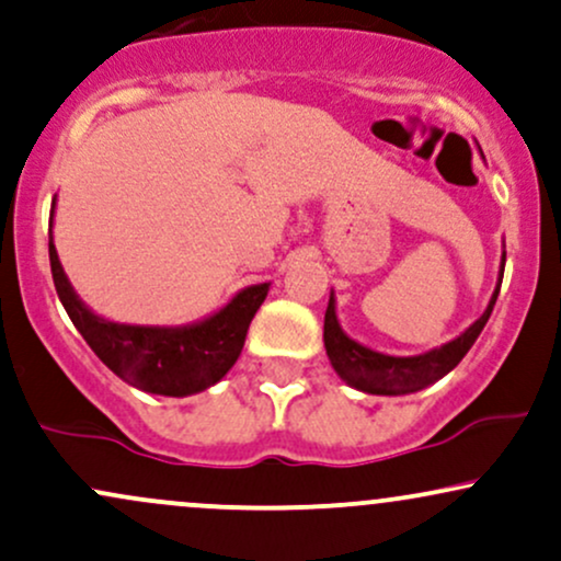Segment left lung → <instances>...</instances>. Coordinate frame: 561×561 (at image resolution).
<instances>
[{"instance_id":"obj_1","label":"left lung","mask_w":561,"mask_h":561,"mask_svg":"<svg viewBox=\"0 0 561 561\" xmlns=\"http://www.w3.org/2000/svg\"><path fill=\"white\" fill-rule=\"evenodd\" d=\"M504 263H506V250L501 253V272H499V285H495L491 302L482 311V317L469 324L459 337H454L450 343L433 347V351L420 353V356H390V353L371 351L362 343H356L353 337H347L337 321V302H334V293H330V306L324 313V347L327 356H330L332 369L337 371L340 379H345L351 388L369 392V396H409V392L424 390L430 385L437 382L454 369L461 358L467 356L469 347L474 345V340L480 337L482 327L491 319L495 298H499L501 279H504Z\"/></svg>"}]
</instances>
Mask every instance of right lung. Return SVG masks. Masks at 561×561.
<instances>
[{
	"label": "right lung",
	"instance_id": "1",
	"mask_svg": "<svg viewBox=\"0 0 561 561\" xmlns=\"http://www.w3.org/2000/svg\"><path fill=\"white\" fill-rule=\"evenodd\" d=\"M55 221V199L53 218ZM49 266H53L55 289L62 308L89 347L102 364L118 375L124 382L145 392L169 398H186L214 388L218 379L240 358L248 327L255 311L268 295V282L240 289L227 306L210 317L182 327H152V324H118L100 313L76 295L73 285L62 272L49 229Z\"/></svg>",
	"mask_w": 561,
	"mask_h": 561
}]
</instances>
